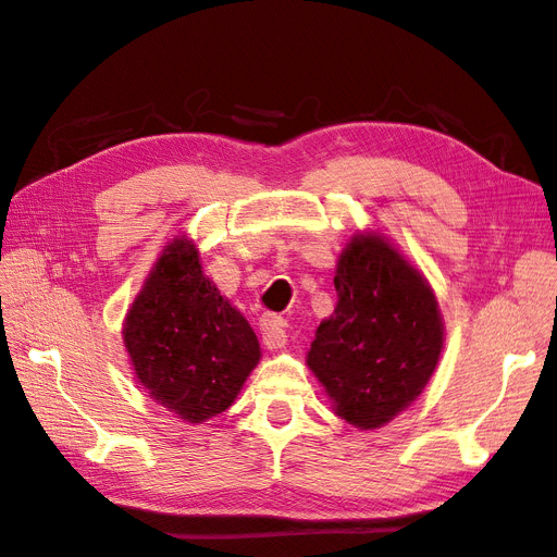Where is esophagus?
<instances>
[{
    "label": "esophagus",
    "instance_id": "obj_1",
    "mask_svg": "<svg viewBox=\"0 0 557 557\" xmlns=\"http://www.w3.org/2000/svg\"><path fill=\"white\" fill-rule=\"evenodd\" d=\"M260 332H262V344L267 348H283L288 344V332H285V320L274 313H264L260 320Z\"/></svg>",
    "mask_w": 557,
    "mask_h": 557
}]
</instances>
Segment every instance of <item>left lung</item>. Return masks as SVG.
<instances>
[{"mask_svg": "<svg viewBox=\"0 0 557 557\" xmlns=\"http://www.w3.org/2000/svg\"><path fill=\"white\" fill-rule=\"evenodd\" d=\"M336 307L315 330L307 364L334 413L376 430L425 391L444 348L425 276L381 234H356L334 272Z\"/></svg>", "mask_w": 557, "mask_h": 557, "instance_id": "1", "label": "left lung"}]
</instances>
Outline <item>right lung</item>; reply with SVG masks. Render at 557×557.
I'll list each match as a JSON object with an SVG mask.
<instances>
[{"label":"right lung","instance_id":"right-lung-1","mask_svg":"<svg viewBox=\"0 0 557 557\" xmlns=\"http://www.w3.org/2000/svg\"><path fill=\"white\" fill-rule=\"evenodd\" d=\"M123 342L148 397L185 423L230 409L262 356L248 320L201 272L188 237L162 248L125 315Z\"/></svg>","mask_w":557,"mask_h":557}]
</instances>
